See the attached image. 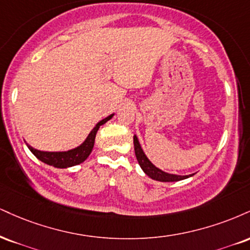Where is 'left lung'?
I'll return each mask as SVG.
<instances>
[{
	"mask_svg": "<svg viewBox=\"0 0 250 250\" xmlns=\"http://www.w3.org/2000/svg\"><path fill=\"white\" fill-rule=\"evenodd\" d=\"M134 149H135V155H136L138 164H140V167H142L144 173H146V176H149L151 179L158 180V182H178V180L186 179L192 176V174H188V176H179V174L167 173V172H164V171H162L161 169H158V167H156L155 165L149 161V158L146 157V154H144L142 146H141L140 142H138V138L136 135H134Z\"/></svg>",
	"mask_w": 250,
	"mask_h": 250,
	"instance_id": "left-lung-1",
	"label": "left lung"
}]
</instances>
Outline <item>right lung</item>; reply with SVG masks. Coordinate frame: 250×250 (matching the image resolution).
Returning <instances> with one entry per match:
<instances>
[{
    "label": "right lung",
    "mask_w": 250,
    "mask_h": 250,
    "mask_svg": "<svg viewBox=\"0 0 250 250\" xmlns=\"http://www.w3.org/2000/svg\"><path fill=\"white\" fill-rule=\"evenodd\" d=\"M113 116L114 114L107 116L106 119L101 120L100 122L96 123L95 127L92 129V131L88 134L86 140L83 141L79 146H77V148L74 149L67 150V151H41V150L32 148V146H29L28 143H26V146H28L30 151H31L39 161H42L45 164L52 165V167H58V169H66V167H74V165H78L83 163V161H86L87 157H88L89 154L92 152L93 146H94L95 136L99 128H100V125H104L107 121H109Z\"/></svg>",
    "instance_id": "right-lung-1"
}]
</instances>
